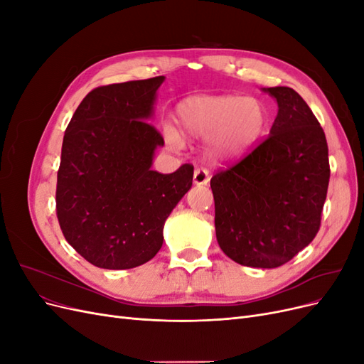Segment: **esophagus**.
Instances as JSON below:
<instances>
[{"instance_id":"34e87169","label":"esophagus","mask_w":364,"mask_h":364,"mask_svg":"<svg viewBox=\"0 0 364 364\" xmlns=\"http://www.w3.org/2000/svg\"><path fill=\"white\" fill-rule=\"evenodd\" d=\"M211 179V176H209V171L206 168H196L194 171V183L196 185H206Z\"/></svg>"}]
</instances>
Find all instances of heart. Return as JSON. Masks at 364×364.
Here are the masks:
<instances>
[{"label":"heart","instance_id":"b5f03b06","mask_svg":"<svg viewBox=\"0 0 364 364\" xmlns=\"http://www.w3.org/2000/svg\"><path fill=\"white\" fill-rule=\"evenodd\" d=\"M176 119L185 135L211 142L214 156L230 158L245 153L259 139L267 112L255 98L193 97L178 106ZM165 139L173 147L182 144L178 132L170 127L165 129Z\"/></svg>","mask_w":364,"mask_h":364}]
</instances>
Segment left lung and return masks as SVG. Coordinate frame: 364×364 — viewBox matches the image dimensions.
Instances as JSON below:
<instances>
[{
	"mask_svg": "<svg viewBox=\"0 0 364 364\" xmlns=\"http://www.w3.org/2000/svg\"><path fill=\"white\" fill-rule=\"evenodd\" d=\"M278 102L270 135L211 179L218 246L241 266L274 269L318 232L329 183L325 132L291 87H267Z\"/></svg>",
	"mask_w": 364,
	"mask_h": 364,
	"instance_id": "left-lung-1",
	"label": "left lung"
}]
</instances>
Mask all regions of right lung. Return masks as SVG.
Returning <instances> with one entry per match:
<instances>
[{"mask_svg": "<svg viewBox=\"0 0 364 364\" xmlns=\"http://www.w3.org/2000/svg\"><path fill=\"white\" fill-rule=\"evenodd\" d=\"M164 75L98 86L65 130L56 213L65 240L91 264L134 269L159 252L164 223L193 185L194 167L151 170L164 146L147 123Z\"/></svg>", "mask_w": 364, "mask_h": 364, "instance_id": "obj_1", "label": "right lung"}]
</instances>
